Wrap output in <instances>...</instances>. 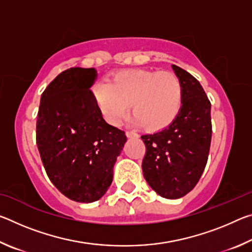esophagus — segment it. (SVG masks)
<instances>
[{
    "label": "esophagus",
    "mask_w": 252,
    "mask_h": 252,
    "mask_svg": "<svg viewBox=\"0 0 252 252\" xmlns=\"http://www.w3.org/2000/svg\"><path fill=\"white\" fill-rule=\"evenodd\" d=\"M126 135L127 136V138H138V134L135 133V132H131V131H126Z\"/></svg>",
    "instance_id": "34e87169"
}]
</instances>
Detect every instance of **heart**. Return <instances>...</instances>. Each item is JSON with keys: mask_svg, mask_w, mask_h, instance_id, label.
<instances>
[{"mask_svg": "<svg viewBox=\"0 0 252 252\" xmlns=\"http://www.w3.org/2000/svg\"><path fill=\"white\" fill-rule=\"evenodd\" d=\"M92 96L111 126L121 125L131 104L133 122L156 132L168 127L179 116L183 87L172 71L125 70L114 74L108 84L93 85Z\"/></svg>", "mask_w": 252, "mask_h": 252, "instance_id": "heart-1", "label": "heart"}]
</instances>
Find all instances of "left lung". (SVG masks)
Returning <instances> with one entry per match:
<instances>
[{
	"label": "left lung",
	"mask_w": 252,
	"mask_h": 252,
	"mask_svg": "<svg viewBox=\"0 0 252 252\" xmlns=\"http://www.w3.org/2000/svg\"><path fill=\"white\" fill-rule=\"evenodd\" d=\"M172 69L183 87L179 116L165 129L141 135L146 144L143 177L167 199H179L197 185L210 150L211 103L199 81L177 65Z\"/></svg>",
	"instance_id": "obj_1"
}]
</instances>
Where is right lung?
<instances>
[{
	"label": "right lung",
	"mask_w": 252,
	"mask_h": 252,
	"mask_svg": "<svg viewBox=\"0 0 252 252\" xmlns=\"http://www.w3.org/2000/svg\"><path fill=\"white\" fill-rule=\"evenodd\" d=\"M93 67H71L51 82L41 95L36 144L51 182L76 202L103 197L113 167L126 141L125 131L102 118L90 88Z\"/></svg>",
	"instance_id": "add662e5"
}]
</instances>
